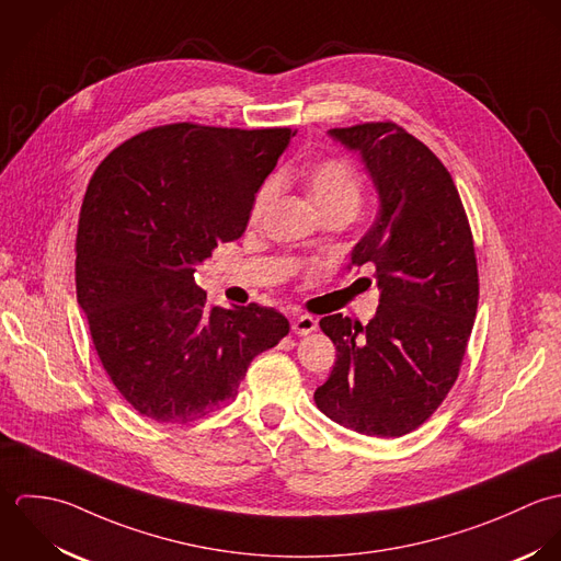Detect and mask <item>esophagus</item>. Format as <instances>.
I'll return each mask as SVG.
<instances>
[{"instance_id": "1", "label": "esophagus", "mask_w": 561, "mask_h": 561, "mask_svg": "<svg viewBox=\"0 0 561 561\" xmlns=\"http://www.w3.org/2000/svg\"><path fill=\"white\" fill-rule=\"evenodd\" d=\"M317 330V321L308 314H299L293 319V334H299V336H308Z\"/></svg>"}]
</instances>
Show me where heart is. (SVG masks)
<instances>
[{
  "label": "heart",
  "instance_id": "obj_1",
  "mask_svg": "<svg viewBox=\"0 0 561 561\" xmlns=\"http://www.w3.org/2000/svg\"><path fill=\"white\" fill-rule=\"evenodd\" d=\"M306 191L319 213L328 210H357L362 199V182L355 167L342 158L321 160L306 171ZM275 197V184L268 182L260 188L251 206V219L257 221Z\"/></svg>",
  "mask_w": 561,
  "mask_h": 561
}]
</instances>
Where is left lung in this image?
Wrapping results in <instances>:
<instances>
[{
	"mask_svg": "<svg viewBox=\"0 0 561 561\" xmlns=\"http://www.w3.org/2000/svg\"><path fill=\"white\" fill-rule=\"evenodd\" d=\"M328 136L359 153L379 199L346 266L375 271L379 308L368 325L321 319L337 353L314 401L342 427L399 438L438 410L457 379L479 299L472 236L445 164L412 134L364 123Z\"/></svg>",
	"mask_w": 561,
	"mask_h": 561,
	"instance_id": "8db88e82",
	"label": "left lung"
}]
</instances>
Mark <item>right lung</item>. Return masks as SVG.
<instances>
[{"instance_id":"obj_1","label":"right lung","mask_w":561,"mask_h":561,"mask_svg":"<svg viewBox=\"0 0 561 561\" xmlns=\"http://www.w3.org/2000/svg\"><path fill=\"white\" fill-rule=\"evenodd\" d=\"M288 127L178 123L147 129L98 167L78 225V304L123 399L158 423L206 416L255 355L290 332L273 308H208L195 266L247 229Z\"/></svg>"}]
</instances>
